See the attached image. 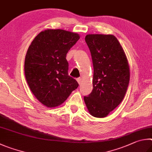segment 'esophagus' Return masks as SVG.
Masks as SVG:
<instances>
[{
	"label": "esophagus",
	"mask_w": 152,
	"mask_h": 152,
	"mask_svg": "<svg viewBox=\"0 0 152 152\" xmlns=\"http://www.w3.org/2000/svg\"><path fill=\"white\" fill-rule=\"evenodd\" d=\"M81 77H79V78H77V82H78V83L79 84H81Z\"/></svg>",
	"instance_id": "obj_1"
}]
</instances>
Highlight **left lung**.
I'll list each match as a JSON object with an SVG mask.
<instances>
[{
	"label": "left lung",
	"instance_id": "obj_1",
	"mask_svg": "<svg viewBox=\"0 0 152 152\" xmlns=\"http://www.w3.org/2000/svg\"><path fill=\"white\" fill-rule=\"evenodd\" d=\"M85 39L94 65V89L84 96V101L91 115L105 118L124 99L129 82V66L115 36L87 34Z\"/></svg>",
	"mask_w": 152,
	"mask_h": 152
}]
</instances>
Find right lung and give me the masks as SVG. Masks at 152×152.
<instances>
[{
  "label": "right lung",
  "mask_w": 152,
  "mask_h": 152,
  "mask_svg": "<svg viewBox=\"0 0 152 152\" xmlns=\"http://www.w3.org/2000/svg\"><path fill=\"white\" fill-rule=\"evenodd\" d=\"M79 39L78 34L47 29L32 41L25 60V77L40 102L54 107L65 102L79 84L68 75L66 53Z\"/></svg>",
  "instance_id": "1"
}]
</instances>
